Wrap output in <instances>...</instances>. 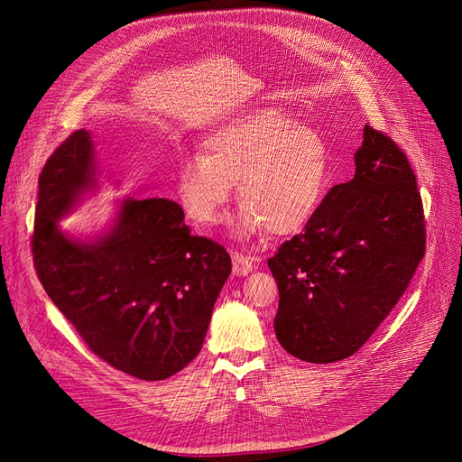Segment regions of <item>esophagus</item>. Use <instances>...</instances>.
<instances>
[{
    "label": "esophagus",
    "mask_w": 462,
    "mask_h": 462,
    "mask_svg": "<svg viewBox=\"0 0 462 462\" xmlns=\"http://www.w3.org/2000/svg\"><path fill=\"white\" fill-rule=\"evenodd\" d=\"M232 262H234V275H249L253 272V258L245 256L241 253H232Z\"/></svg>",
    "instance_id": "1"
}]
</instances>
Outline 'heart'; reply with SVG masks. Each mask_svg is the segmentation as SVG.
<instances>
[{
  "instance_id": "b5f03b06",
  "label": "heart",
  "mask_w": 462,
  "mask_h": 462,
  "mask_svg": "<svg viewBox=\"0 0 462 462\" xmlns=\"http://www.w3.org/2000/svg\"><path fill=\"white\" fill-rule=\"evenodd\" d=\"M331 176L328 140L275 108L234 117L209 133L202 155L185 157L176 172L178 197L194 223L215 225L236 197L237 237L301 232L324 202Z\"/></svg>"
}]
</instances>
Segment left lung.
Instances as JSON below:
<instances>
[{
    "label": "left lung",
    "instance_id": "1",
    "mask_svg": "<svg viewBox=\"0 0 462 462\" xmlns=\"http://www.w3.org/2000/svg\"><path fill=\"white\" fill-rule=\"evenodd\" d=\"M356 174L324 197L305 230L268 260L275 335L309 363L356 354L397 305L425 256V218L404 152L365 125Z\"/></svg>",
    "mask_w": 462,
    "mask_h": 462
}]
</instances>
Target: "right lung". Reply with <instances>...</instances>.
Masks as SVG:
<instances>
[{
	"label": "right lung",
	"instance_id": "obj_1",
	"mask_svg": "<svg viewBox=\"0 0 462 462\" xmlns=\"http://www.w3.org/2000/svg\"><path fill=\"white\" fill-rule=\"evenodd\" d=\"M95 174L84 129L46 161L32 237L37 277L93 354L134 378L164 380L199 356L230 254L190 236L181 206L168 199H125L108 232L69 237L61 217L97 187Z\"/></svg>",
	"mask_w": 462,
	"mask_h": 462
}]
</instances>
